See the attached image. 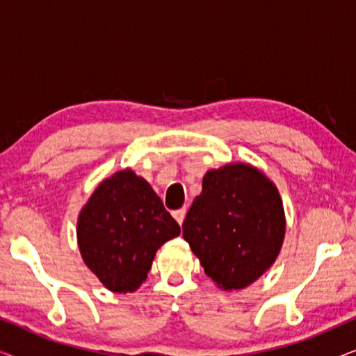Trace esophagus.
I'll return each mask as SVG.
<instances>
[{
    "label": "esophagus",
    "mask_w": 356,
    "mask_h": 356,
    "mask_svg": "<svg viewBox=\"0 0 356 356\" xmlns=\"http://www.w3.org/2000/svg\"><path fill=\"white\" fill-rule=\"evenodd\" d=\"M186 212H188L186 207H181V209H178V211L173 212V217L177 218V222L179 223V225H181L183 220H184V217H186Z\"/></svg>",
    "instance_id": "esophagus-1"
}]
</instances>
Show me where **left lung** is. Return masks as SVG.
I'll use <instances>...</instances> for the list:
<instances>
[{"label": "left lung", "mask_w": 356, "mask_h": 356, "mask_svg": "<svg viewBox=\"0 0 356 356\" xmlns=\"http://www.w3.org/2000/svg\"><path fill=\"white\" fill-rule=\"evenodd\" d=\"M280 193L259 168L209 170L183 222V236L218 289L241 290L270 269L285 238Z\"/></svg>", "instance_id": "left-lung-1"}]
</instances>
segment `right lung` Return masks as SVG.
<instances>
[{"mask_svg": "<svg viewBox=\"0 0 356 356\" xmlns=\"http://www.w3.org/2000/svg\"><path fill=\"white\" fill-rule=\"evenodd\" d=\"M76 232L82 259L105 289L131 293L147 279L159 248L181 230L152 186L124 168L95 188Z\"/></svg>", "mask_w": 356, "mask_h": 356, "instance_id": "add662e5", "label": "right lung"}]
</instances>
